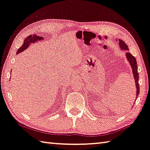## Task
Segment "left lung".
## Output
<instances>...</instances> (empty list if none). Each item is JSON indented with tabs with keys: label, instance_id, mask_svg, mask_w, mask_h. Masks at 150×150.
<instances>
[{
	"label": "left lung",
	"instance_id": "left-lung-1",
	"mask_svg": "<svg viewBox=\"0 0 150 150\" xmlns=\"http://www.w3.org/2000/svg\"><path fill=\"white\" fill-rule=\"evenodd\" d=\"M119 47L121 50H129L128 46L127 45L126 43L124 42L123 41L119 39ZM126 57L127 59L128 62H129V64L131 65V67L132 68V72L133 74V78L135 79V86H136V98H137L138 95L139 93V73L137 72V62L135 57L132 56L129 52H127L126 53Z\"/></svg>",
	"mask_w": 150,
	"mask_h": 150
}]
</instances>
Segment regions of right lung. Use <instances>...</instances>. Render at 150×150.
Listing matches in <instances>:
<instances>
[{"instance_id":"right-lung-1","label":"right lung","mask_w":150,"mask_h":150,"mask_svg":"<svg viewBox=\"0 0 150 150\" xmlns=\"http://www.w3.org/2000/svg\"><path fill=\"white\" fill-rule=\"evenodd\" d=\"M41 40H43V38L41 36H38L36 35H31L29 36H27L24 40V42L21 45V47L19 48V50H17V54H19V53L23 52L24 50H26L32 43H35V41H40Z\"/></svg>"}]
</instances>
